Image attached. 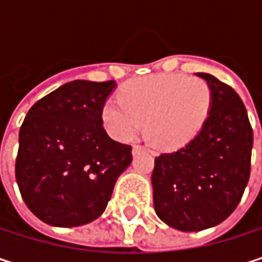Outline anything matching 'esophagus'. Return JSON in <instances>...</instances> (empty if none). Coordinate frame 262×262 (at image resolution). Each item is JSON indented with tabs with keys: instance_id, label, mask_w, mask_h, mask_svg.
<instances>
[{
	"instance_id": "obj_1",
	"label": "esophagus",
	"mask_w": 262,
	"mask_h": 262,
	"mask_svg": "<svg viewBox=\"0 0 262 262\" xmlns=\"http://www.w3.org/2000/svg\"><path fill=\"white\" fill-rule=\"evenodd\" d=\"M141 150H144V147H142V145H133V147H132V151H133V155L139 153Z\"/></svg>"
}]
</instances>
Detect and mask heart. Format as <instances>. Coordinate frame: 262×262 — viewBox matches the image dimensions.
I'll use <instances>...</instances> for the list:
<instances>
[{
    "mask_svg": "<svg viewBox=\"0 0 262 262\" xmlns=\"http://www.w3.org/2000/svg\"><path fill=\"white\" fill-rule=\"evenodd\" d=\"M212 103L209 84L182 74H158L130 80L118 101H106L103 126L117 141H130L144 121L147 139L161 148L188 144L203 127Z\"/></svg>",
    "mask_w": 262,
    "mask_h": 262,
    "instance_id": "obj_1",
    "label": "heart"
}]
</instances>
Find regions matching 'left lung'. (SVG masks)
Wrapping results in <instances>:
<instances>
[{"mask_svg":"<svg viewBox=\"0 0 262 262\" xmlns=\"http://www.w3.org/2000/svg\"><path fill=\"white\" fill-rule=\"evenodd\" d=\"M212 92L209 115L183 147L155 159L153 205L158 217L182 231H203L225 222L239 203L250 176L253 132L235 91L206 73Z\"/></svg>","mask_w":262,"mask_h":262,"instance_id":"8db88e82","label":"left lung"}]
</instances>
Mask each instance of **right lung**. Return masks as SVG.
Here are the masks:
<instances>
[{
    "label": "right lung",
    "instance_id": "right-lung-1",
    "mask_svg": "<svg viewBox=\"0 0 262 262\" xmlns=\"http://www.w3.org/2000/svg\"><path fill=\"white\" fill-rule=\"evenodd\" d=\"M114 80H74L31 106L19 130L16 182L28 209L43 223L74 228L98 219L132 147L109 138L101 109Z\"/></svg>",
    "mask_w": 262,
    "mask_h": 262
}]
</instances>
